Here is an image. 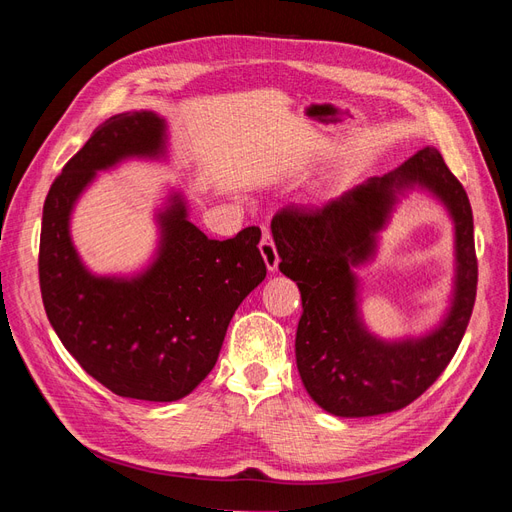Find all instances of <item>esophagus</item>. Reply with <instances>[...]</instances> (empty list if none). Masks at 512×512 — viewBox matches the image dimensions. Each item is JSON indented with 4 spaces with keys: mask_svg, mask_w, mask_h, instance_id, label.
I'll return each mask as SVG.
<instances>
[{
    "mask_svg": "<svg viewBox=\"0 0 512 512\" xmlns=\"http://www.w3.org/2000/svg\"><path fill=\"white\" fill-rule=\"evenodd\" d=\"M260 254L262 258H265V265L271 273L277 271V265H280V254H277L275 250V243H273V237L271 232H262V239H260Z\"/></svg>",
    "mask_w": 512,
    "mask_h": 512,
    "instance_id": "obj_1",
    "label": "esophagus"
}]
</instances>
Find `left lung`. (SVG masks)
Returning a JSON list of instances; mask_svg holds the SVG:
<instances>
[{"mask_svg": "<svg viewBox=\"0 0 512 512\" xmlns=\"http://www.w3.org/2000/svg\"><path fill=\"white\" fill-rule=\"evenodd\" d=\"M414 184L436 195L454 218V303L431 334L384 343L364 329L351 269L373 257L396 196ZM271 232L280 271L301 290L294 352L305 389L322 410L348 418L395 412L440 378L468 329L478 265L468 194L438 149L416 151L389 175L371 177L322 207L277 211Z\"/></svg>", "mask_w": 512, "mask_h": 512, "instance_id": "1", "label": "left lung"}]
</instances>
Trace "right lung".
Returning a JSON list of instances; mask_svg holds the SVG:
<instances>
[{
    "label": "right lung",
    "instance_id": "obj_1",
    "mask_svg": "<svg viewBox=\"0 0 512 512\" xmlns=\"http://www.w3.org/2000/svg\"><path fill=\"white\" fill-rule=\"evenodd\" d=\"M164 156L166 121L153 111L106 119L53 181L40 232L42 303L61 344L108 391L145 401H177L209 376L237 307L267 275L258 226L209 239L177 192L158 211L160 245L145 271L108 277L83 265L70 239L83 190L98 170Z\"/></svg>",
    "mask_w": 512,
    "mask_h": 512
}]
</instances>
